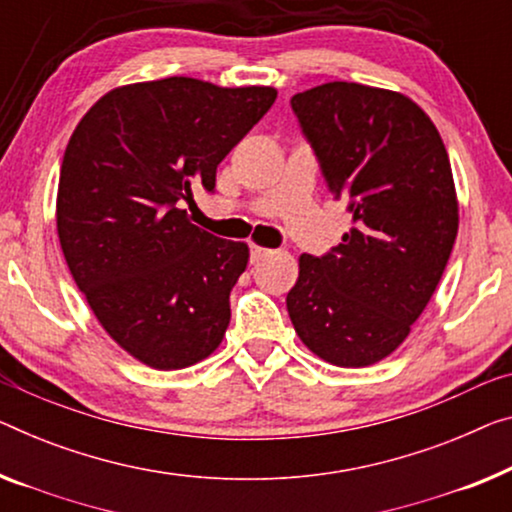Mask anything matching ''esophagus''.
Returning <instances> with one entry per match:
<instances>
[{
  "mask_svg": "<svg viewBox=\"0 0 512 512\" xmlns=\"http://www.w3.org/2000/svg\"><path fill=\"white\" fill-rule=\"evenodd\" d=\"M269 255H273V250L262 248V246H250V259H253V262H259V259H264Z\"/></svg>",
  "mask_w": 512,
  "mask_h": 512,
  "instance_id": "34e87169",
  "label": "esophagus"
}]
</instances>
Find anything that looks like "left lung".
<instances>
[{
    "mask_svg": "<svg viewBox=\"0 0 512 512\" xmlns=\"http://www.w3.org/2000/svg\"><path fill=\"white\" fill-rule=\"evenodd\" d=\"M292 110L354 227L324 257H299L287 312L312 354L365 368L402 345L444 276L460 225L451 160L400 91L326 82Z\"/></svg>",
    "mask_w": 512,
    "mask_h": 512,
    "instance_id": "8db88e82",
    "label": "left lung"
}]
</instances>
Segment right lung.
<instances>
[{"mask_svg":"<svg viewBox=\"0 0 512 512\" xmlns=\"http://www.w3.org/2000/svg\"><path fill=\"white\" fill-rule=\"evenodd\" d=\"M276 96L195 78L135 82L98 98L68 140L61 253L105 333L149 368H188L223 342L248 243L200 230L183 207L216 188L220 160Z\"/></svg>","mask_w":512,"mask_h":512,"instance_id":"1","label":"right lung"}]
</instances>
